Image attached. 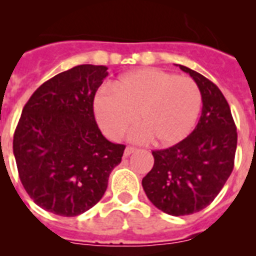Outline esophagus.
I'll return each mask as SVG.
<instances>
[{"mask_svg":"<svg viewBox=\"0 0 256 256\" xmlns=\"http://www.w3.org/2000/svg\"><path fill=\"white\" fill-rule=\"evenodd\" d=\"M136 151H137V148H132V146H128V148H126V151H124V156H130V154L136 152Z\"/></svg>","mask_w":256,"mask_h":256,"instance_id":"obj_1","label":"esophagus"}]
</instances>
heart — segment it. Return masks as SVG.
Listing matches in <instances>:
<instances>
[{"label":"heart","mask_w":256,"mask_h":256,"mask_svg":"<svg viewBox=\"0 0 256 256\" xmlns=\"http://www.w3.org/2000/svg\"><path fill=\"white\" fill-rule=\"evenodd\" d=\"M94 115L104 132L122 138L137 123L141 138L156 146H172L184 140L195 126L201 94L192 79L160 69H140L124 74L94 98Z\"/></svg>","instance_id":"obj_1"}]
</instances>
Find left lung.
Segmentation results:
<instances>
[{
    "label": "left lung",
    "instance_id": "obj_1",
    "mask_svg": "<svg viewBox=\"0 0 256 256\" xmlns=\"http://www.w3.org/2000/svg\"><path fill=\"white\" fill-rule=\"evenodd\" d=\"M198 84L202 110L198 126L169 148L152 151L154 166L142 180L148 200L169 216L206 208L234 170L237 132L226 97L209 79L180 65Z\"/></svg>",
    "mask_w": 256,
    "mask_h": 256
}]
</instances>
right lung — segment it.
<instances>
[{
	"mask_svg": "<svg viewBox=\"0 0 256 256\" xmlns=\"http://www.w3.org/2000/svg\"><path fill=\"white\" fill-rule=\"evenodd\" d=\"M104 65H78L37 88L14 134V156L26 194L38 206L76 216L101 200L126 146L106 140L94 98L108 76Z\"/></svg>",
	"mask_w": 256,
	"mask_h": 256,
	"instance_id": "obj_1",
	"label": "right lung"
}]
</instances>
